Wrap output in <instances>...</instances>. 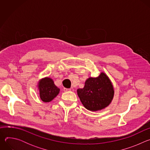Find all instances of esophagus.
<instances>
[{"label": "esophagus", "instance_id": "1", "mask_svg": "<svg viewBox=\"0 0 150 150\" xmlns=\"http://www.w3.org/2000/svg\"><path fill=\"white\" fill-rule=\"evenodd\" d=\"M71 90L70 89V88H63V91H65V92H67V91H71Z\"/></svg>", "mask_w": 150, "mask_h": 150}]
</instances>
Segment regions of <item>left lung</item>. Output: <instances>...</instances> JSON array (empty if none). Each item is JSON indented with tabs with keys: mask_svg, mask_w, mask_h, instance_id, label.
I'll list each match as a JSON object with an SVG mask.
<instances>
[{
	"mask_svg": "<svg viewBox=\"0 0 150 150\" xmlns=\"http://www.w3.org/2000/svg\"><path fill=\"white\" fill-rule=\"evenodd\" d=\"M78 96L87 109L97 111L104 109L111 103L114 90L111 81L104 73L96 78H89L83 88L77 90Z\"/></svg>",
	"mask_w": 150,
	"mask_h": 150,
	"instance_id": "left-lung-1",
	"label": "left lung"
}]
</instances>
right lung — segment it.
Wrapping results in <instances>:
<instances>
[{
    "label": "right lung",
    "mask_w": 150,
    "mask_h": 150,
    "mask_svg": "<svg viewBox=\"0 0 150 150\" xmlns=\"http://www.w3.org/2000/svg\"><path fill=\"white\" fill-rule=\"evenodd\" d=\"M38 89L41 100L44 102H50L59 93L60 89L50 78H45L40 81Z\"/></svg>",
    "instance_id": "right-lung-1"
}]
</instances>
